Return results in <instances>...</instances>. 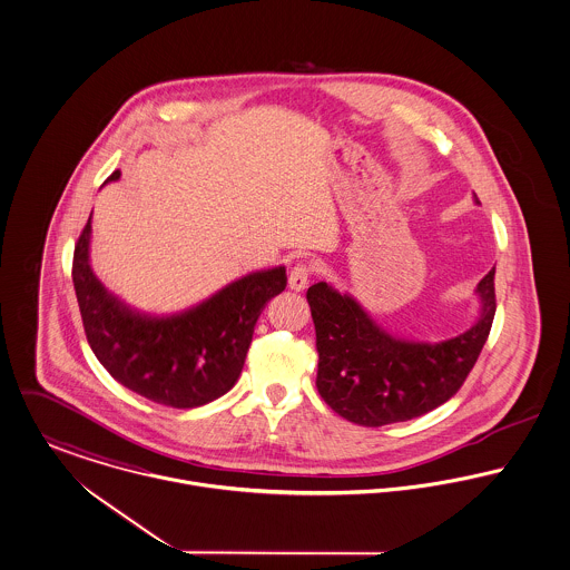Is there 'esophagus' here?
<instances>
[{"instance_id": "1", "label": "esophagus", "mask_w": 570, "mask_h": 570, "mask_svg": "<svg viewBox=\"0 0 570 570\" xmlns=\"http://www.w3.org/2000/svg\"><path fill=\"white\" fill-rule=\"evenodd\" d=\"M309 277H312V266L306 263H297L291 268L288 286H291L293 291H304L307 284H309Z\"/></svg>"}]
</instances>
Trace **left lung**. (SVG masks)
<instances>
[{
  "label": "left lung",
  "instance_id": "left-lung-1",
  "mask_svg": "<svg viewBox=\"0 0 570 570\" xmlns=\"http://www.w3.org/2000/svg\"><path fill=\"white\" fill-rule=\"evenodd\" d=\"M480 321L444 343H407L380 330L373 318L325 282L307 288L316 330V389L343 419L382 428L416 419L449 401L473 371L488 341L497 297L494 266L478 284Z\"/></svg>",
  "mask_w": 570,
  "mask_h": 570
}]
</instances>
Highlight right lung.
<instances>
[{
  "mask_svg": "<svg viewBox=\"0 0 570 570\" xmlns=\"http://www.w3.org/2000/svg\"><path fill=\"white\" fill-rule=\"evenodd\" d=\"M115 171L106 181L119 179ZM104 181V184H106ZM90 217L73 252V286L88 345L131 393L169 407H199L227 393L245 364L264 306L286 288V268L249 273L184 312L126 306L88 264Z\"/></svg>",
  "mask_w": 570,
  "mask_h": 570,
  "instance_id": "add662e5",
  "label": "right lung"
}]
</instances>
